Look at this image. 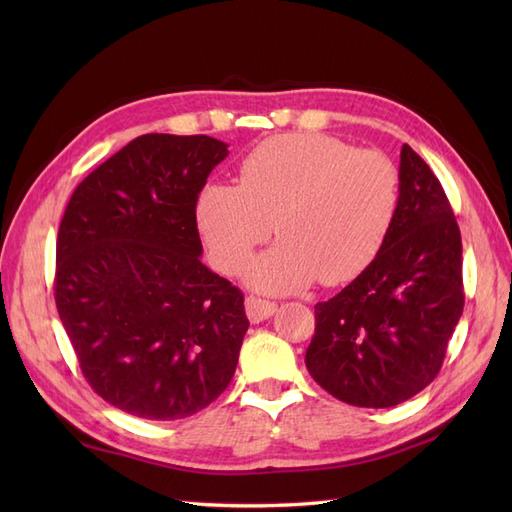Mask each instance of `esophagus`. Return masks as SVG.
<instances>
[{"mask_svg":"<svg viewBox=\"0 0 512 512\" xmlns=\"http://www.w3.org/2000/svg\"><path fill=\"white\" fill-rule=\"evenodd\" d=\"M245 312H247V318H250V322H262V320L271 318L277 312V303L250 294V297L245 299Z\"/></svg>","mask_w":512,"mask_h":512,"instance_id":"esophagus-1","label":"esophagus"}]
</instances>
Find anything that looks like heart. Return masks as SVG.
Segmentation results:
<instances>
[{
    "label": "heart",
    "instance_id": "1",
    "mask_svg": "<svg viewBox=\"0 0 512 512\" xmlns=\"http://www.w3.org/2000/svg\"><path fill=\"white\" fill-rule=\"evenodd\" d=\"M399 209V173L378 149L335 136H269L239 164L237 183H209L196 198V224L218 269L237 273L275 222L284 241L250 269L258 288L299 290L320 280H356L389 239Z\"/></svg>",
    "mask_w": 512,
    "mask_h": 512
}]
</instances>
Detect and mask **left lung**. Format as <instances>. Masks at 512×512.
Returning <instances> with one entry per match:
<instances>
[{"mask_svg": "<svg viewBox=\"0 0 512 512\" xmlns=\"http://www.w3.org/2000/svg\"><path fill=\"white\" fill-rule=\"evenodd\" d=\"M463 301L455 213L427 162L404 145L389 239L352 284L314 307L305 365L350 406H397L438 376Z\"/></svg>", "mask_w": 512, "mask_h": 512, "instance_id": "1", "label": "left lung"}]
</instances>
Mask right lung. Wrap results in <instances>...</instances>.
<instances>
[{
	"mask_svg": "<svg viewBox=\"0 0 512 512\" xmlns=\"http://www.w3.org/2000/svg\"><path fill=\"white\" fill-rule=\"evenodd\" d=\"M228 145L143 134L87 175L57 235L55 303L85 380L151 421L207 408L235 376L243 292L200 254L196 198Z\"/></svg>",
	"mask_w": 512,
	"mask_h": 512,
	"instance_id": "add662e5",
	"label": "right lung"
}]
</instances>
